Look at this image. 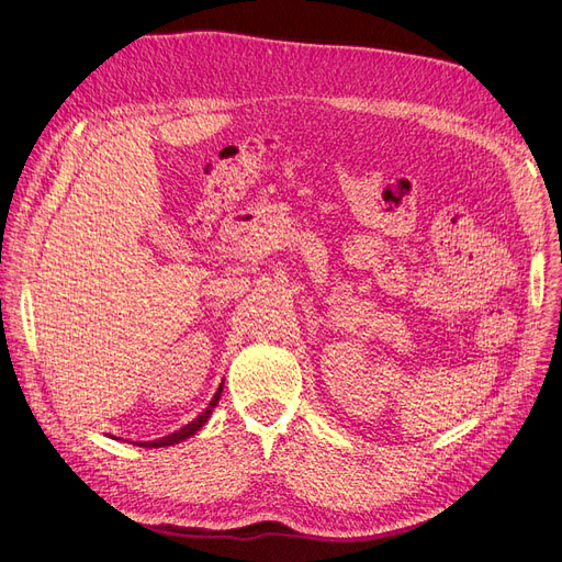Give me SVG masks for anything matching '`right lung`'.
<instances>
[{"label": "right lung", "mask_w": 562, "mask_h": 562, "mask_svg": "<svg viewBox=\"0 0 562 562\" xmlns=\"http://www.w3.org/2000/svg\"><path fill=\"white\" fill-rule=\"evenodd\" d=\"M220 394H223V386H220V389L215 391V396L211 398L206 411H203L196 419H192L190 424H184L182 429H178V431H173V434H168V436H164V438H157V440H145V443H140V440H138V443H135V446H140V448H166V446H176V443H180V440L194 436V434L203 427V424L209 422V417H211V413H213V407H215L217 401H220Z\"/></svg>", "instance_id": "right-lung-1"}]
</instances>
